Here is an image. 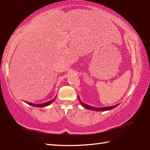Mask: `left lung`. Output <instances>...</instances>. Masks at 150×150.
I'll list each match as a JSON object with an SVG mask.
<instances>
[{"instance_id": "8db88e82", "label": "left lung", "mask_w": 150, "mask_h": 150, "mask_svg": "<svg viewBox=\"0 0 150 150\" xmlns=\"http://www.w3.org/2000/svg\"><path fill=\"white\" fill-rule=\"evenodd\" d=\"M78 98H79V102H80V103L81 104L82 106H83L85 108H86V109L90 110H93V111H108V110H112V109H113V108L117 107V106H119V104H117V105H115V106H109V107L95 108V107H93V106H89V105L86 104L82 103V102L80 98L79 97V96H78Z\"/></svg>"}]
</instances>
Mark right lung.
Masks as SVG:
<instances>
[{
	"instance_id": "right-lung-1",
	"label": "right lung",
	"mask_w": 150,
	"mask_h": 150,
	"mask_svg": "<svg viewBox=\"0 0 150 150\" xmlns=\"http://www.w3.org/2000/svg\"><path fill=\"white\" fill-rule=\"evenodd\" d=\"M57 96L53 98V100H51L48 102H46V103H42V104H33V103H28V102H26V103L30 105V106H35V107H39V108H42V107H45V106H49L50 104H52L53 102L55 100Z\"/></svg>"
}]
</instances>
